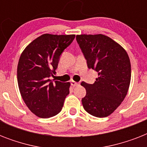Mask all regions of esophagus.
<instances>
[{
  "label": "esophagus",
  "mask_w": 147,
  "mask_h": 147,
  "mask_svg": "<svg viewBox=\"0 0 147 147\" xmlns=\"http://www.w3.org/2000/svg\"><path fill=\"white\" fill-rule=\"evenodd\" d=\"M71 85L73 86V87H76V86H77V85H78L79 84H78V82H75V81H71Z\"/></svg>",
  "instance_id": "obj_1"
}]
</instances>
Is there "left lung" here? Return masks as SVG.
<instances>
[{
  "label": "left lung",
  "mask_w": 147,
  "mask_h": 147,
  "mask_svg": "<svg viewBox=\"0 0 147 147\" xmlns=\"http://www.w3.org/2000/svg\"><path fill=\"white\" fill-rule=\"evenodd\" d=\"M76 40L88 69L98 72L94 84H81L86 89L82 99L84 109L97 117L109 116L127 94L131 78L130 58L121 45L103 34H81L76 36Z\"/></svg>",
  "instance_id": "left-lung-1"
}]
</instances>
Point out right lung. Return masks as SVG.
Wrapping results in <instances>:
<instances>
[{"mask_svg":"<svg viewBox=\"0 0 147 147\" xmlns=\"http://www.w3.org/2000/svg\"><path fill=\"white\" fill-rule=\"evenodd\" d=\"M76 35L45 33L24 49L17 65V82L23 100L32 113L49 118L62 109L70 82L49 79L55 75L60 55Z\"/></svg>","mask_w":147,"mask_h":147,"instance_id":"1","label":"right lung"}]
</instances>
